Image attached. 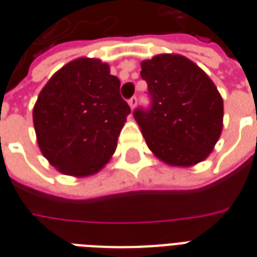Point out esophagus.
Wrapping results in <instances>:
<instances>
[{
    "mask_svg": "<svg viewBox=\"0 0 257 257\" xmlns=\"http://www.w3.org/2000/svg\"><path fill=\"white\" fill-rule=\"evenodd\" d=\"M128 103H129V106H131V108L134 110L135 107H136V104H138V97H136V96H132V97L128 100Z\"/></svg>",
    "mask_w": 257,
    "mask_h": 257,
    "instance_id": "obj_1",
    "label": "esophagus"
}]
</instances>
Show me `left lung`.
Wrapping results in <instances>:
<instances>
[{"label":"left lung","instance_id":"8db88e82","mask_svg":"<svg viewBox=\"0 0 257 257\" xmlns=\"http://www.w3.org/2000/svg\"><path fill=\"white\" fill-rule=\"evenodd\" d=\"M151 106L136 108L146 143L172 167H191L209 156L223 129V99L204 70L182 55L142 62Z\"/></svg>","mask_w":257,"mask_h":257}]
</instances>
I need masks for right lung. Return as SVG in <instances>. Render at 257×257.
<instances>
[{
	"mask_svg": "<svg viewBox=\"0 0 257 257\" xmlns=\"http://www.w3.org/2000/svg\"><path fill=\"white\" fill-rule=\"evenodd\" d=\"M119 79L99 59L79 58L53 74L33 110L40 150L59 172H99L117 149L131 107Z\"/></svg>",
	"mask_w": 257,
	"mask_h": 257,
	"instance_id": "obj_1",
	"label": "right lung"
}]
</instances>
